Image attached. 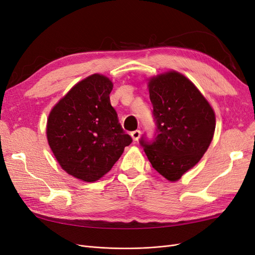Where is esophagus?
<instances>
[{
	"instance_id": "1",
	"label": "esophagus",
	"mask_w": 255,
	"mask_h": 255,
	"mask_svg": "<svg viewBox=\"0 0 255 255\" xmlns=\"http://www.w3.org/2000/svg\"><path fill=\"white\" fill-rule=\"evenodd\" d=\"M130 136H132V139L134 141H137L138 139H139V137H140V130H138V129L134 130V132L130 133Z\"/></svg>"
}]
</instances>
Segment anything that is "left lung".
Instances as JSON below:
<instances>
[{
  "label": "left lung",
  "instance_id": "left-lung-1",
  "mask_svg": "<svg viewBox=\"0 0 255 255\" xmlns=\"http://www.w3.org/2000/svg\"><path fill=\"white\" fill-rule=\"evenodd\" d=\"M157 125L152 143L141 139L152 167L169 182L179 181L210 146L216 128L213 107L184 74L169 70L148 79Z\"/></svg>",
  "mask_w": 255,
  "mask_h": 255
}]
</instances>
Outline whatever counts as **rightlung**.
Returning <instances> with one entry per match:
<instances>
[{
    "mask_svg": "<svg viewBox=\"0 0 255 255\" xmlns=\"http://www.w3.org/2000/svg\"><path fill=\"white\" fill-rule=\"evenodd\" d=\"M113 86L107 76L91 74L76 83L49 114L50 148L61 169L78 180L101 179L132 142L111 104Z\"/></svg>",
    "mask_w": 255,
    "mask_h": 255,
    "instance_id": "add662e5",
    "label": "right lung"
}]
</instances>
